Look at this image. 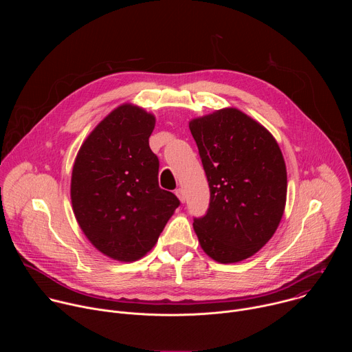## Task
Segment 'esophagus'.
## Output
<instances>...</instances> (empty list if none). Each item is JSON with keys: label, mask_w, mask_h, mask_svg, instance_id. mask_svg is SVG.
I'll return each mask as SVG.
<instances>
[{"label": "esophagus", "mask_w": 352, "mask_h": 352, "mask_svg": "<svg viewBox=\"0 0 352 352\" xmlns=\"http://www.w3.org/2000/svg\"><path fill=\"white\" fill-rule=\"evenodd\" d=\"M175 195L178 196V199H179V202H181V204H184V202H185V192H184V189H182V188H178V189L175 190Z\"/></svg>", "instance_id": "esophagus-1"}]
</instances>
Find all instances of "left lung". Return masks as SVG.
I'll use <instances>...</instances> for the list:
<instances>
[{
    "label": "left lung",
    "mask_w": 352,
    "mask_h": 352,
    "mask_svg": "<svg viewBox=\"0 0 352 352\" xmlns=\"http://www.w3.org/2000/svg\"><path fill=\"white\" fill-rule=\"evenodd\" d=\"M210 188L206 216L193 220L200 248L219 263L254 256L285 209L287 168L274 136L227 107L189 121Z\"/></svg>",
    "instance_id": "left-lung-1"
}]
</instances>
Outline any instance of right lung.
I'll use <instances>...</instances> for the list:
<instances>
[{"label":"right lung","instance_id":"add662e5","mask_svg":"<svg viewBox=\"0 0 352 352\" xmlns=\"http://www.w3.org/2000/svg\"><path fill=\"white\" fill-rule=\"evenodd\" d=\"M156 117L125 103L97 124L82 143L71 177L76 221L103 255L135 262L152 249L178 197L159 186V159L148 138Z\"/></svg>","mask_w":352,"mask_h":352}]
</instances>
